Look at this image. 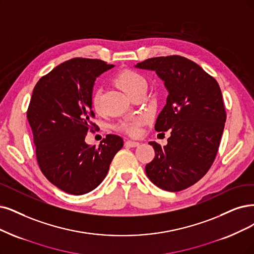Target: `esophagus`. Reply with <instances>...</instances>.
<instances>
[{
    "mask_svg": "<svg viewBox=\"0 0 254 254\" xmlns=\"http://www.w3.org/2000/svg\"><path fill=\"white\" fill-rule=\"evenodd\" d=\"M126 145L128 146V147H136V146L139 145V142L132 141V140H127V141L126 142Z\"/></svg>",
    "mask_w": 254,
    "mask_h": 254,
    "instance_id": "34e87169",
    "label": "esophagus"
}]
</instances>
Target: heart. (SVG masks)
Returning a JSON list of instances; mask_svg holds the SVG:
<instances>
[{
	"mask_svg": "<svg viewBox=\"0 0 254 254\" xmlns=\"http://www.w3.org/2000/svg\"><path fill=\"white\" fill-rule=\"evenodd\" d=\"M119 86L124 89V91L129 95L140 87L146 86V80L141 74L135 72L133 70H125L118 74L116 78ZM92 106L95 111H98L100 108V91L96 90L93 93L92 96ZM146 121V117L144 115H138L121 121L118 125V128L121 130L130 134V135H138L140 130V126L143 125Z\"/></svg>",
	"mask_w": 254,
	"mask_h": 254,
	"instance_id": "heart-1",
	"label": "heart"
}]
</instances>
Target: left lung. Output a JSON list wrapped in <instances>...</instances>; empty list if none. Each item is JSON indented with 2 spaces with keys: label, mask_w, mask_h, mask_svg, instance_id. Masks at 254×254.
I'll use <instances>...</instances> for the list:
<instances>
[{
  "label": "left lung",
  "mask_w": 254,
  "mask_h": 254,
  "mask_svg": "<svg viewBox=\"0 0 254 254\" xmlns=\"http://www.w3.org/2000/svg\"><path fill=\"white\" fill-rule=\"evenodd\" d=\"M135 68L155 71L168 93L155 129H170L171 137L163 147L148 142L156 155L145 166L146 176L164 190H183L208 172L217 156L226 121L219 83L179 55L148 59Z\"/></svg>",
  "instance_id": "left-lung-1"
}]
</instances>
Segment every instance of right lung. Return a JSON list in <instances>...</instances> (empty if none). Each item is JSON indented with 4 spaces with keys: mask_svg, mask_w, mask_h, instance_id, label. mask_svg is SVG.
Masks as SVG:
<instances>
[{
    "mask_svg": "<svg viewBox=\"0 0 254 254\" xmlns=\"http://www.w3.org/2000/svg\"><path fill=\"white\" fill-rule=\"evenodd\" d=\"M100 60L72 59L43 76L33 89L27 118L33 134L36 159L45 177L71 194L95 190L105 179L113 158L124 146L109 134L98 147L84 141L90 128L93 88L112 68Z\"/></svg>",
    "mask_w": 254,
    "mask_h": 254,
    "instance_id": "1",
    "label": "right lung"
}]
</instances>
